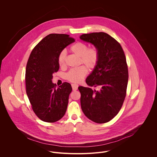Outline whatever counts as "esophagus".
Masks as SVG:
<instances>
[{
	"mask_svg": "<svg viewBox=\"0 0 157 157\" xmlns=\"http://www.w3.org/2000/svg\"><path fill=\"white\" fill-rule=\"evenodd\" d=\"M71 86H72V88L73 90H77L78 87V85H77V84H72Z\"/></svg>",
	"mask_w": 157,
	"mask_h": 157,
	"instance_id": "1",
	"label": "esophagus"
}]
</instances>
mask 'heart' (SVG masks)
<instances>
[{
	"label": "heart",
	"mask_w": 157,
	"mask_h": 157,
	"mask_svg": "<svg viewBox=\"0 0 157 157\" xmlns=\"http://www.w3.org/2000/svg\"><path fill=\"white\" fill-rule=\"evenodd\" d=\"M70 51L75 55L79 57L80 64H85L90 69L96 67L100 56L98 49L96 46L88 48L86 43L77 42L70 47ZM67 52L62 50L58 56V63L60 67H66ZM88 73V68L85 66L72 68L66 74V78L68 81L72 83H79L83 80Z\"/></svg>",
	"instance_id": "heart-1"
}]
</instances>
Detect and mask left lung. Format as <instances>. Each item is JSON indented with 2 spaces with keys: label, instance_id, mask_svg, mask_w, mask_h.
<instances>
[{
  "label": "left lung",
  "instance_id": "left-lung-1",
  "mask_svg": "<svg viewBox=\"0 0 157 157\" xmlns=\"http://www.w3.org/2000/svg\"><path fill=\"white\" fill-rule=\"evenodd\" d=\"M80 38L96 46L100 53L96 67L86 80L88 86L98 90L78 87L82 109L91 121L105 123L117 115L126 97L129 74L125 54L107 33L84 34Z\"/></svg>",
  "mask_w": 157,
  "mask_h": 157
}]
</instances>
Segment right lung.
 <instances>
[{
  "label": "right lung",
  "mask_w": 157,
  "mask_h": 157,
  "mask_svg": "<svg viewBox=\"0 0 157 157\" xmlns=\"http://www.w3.org/2000/svg\"><path fill=\"white\" fill-rule=\"evenodd\" d=\"M75 41L65 34H50L36 45L29 57L25 72L26 92L36 115L42 121L54 123L67 109L71 84L58 88L52 83V74L59 69V53Z\"/></svg>",
  "instance_id": "add662e5"
}]
</instances>
